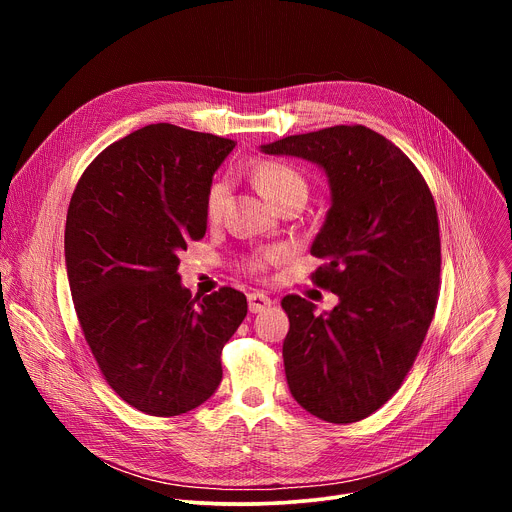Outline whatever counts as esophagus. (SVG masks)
<instances>
[{"label":"esophagus","mask_w":512,"mask_h":512,"mask_svg":"<svg viewBox=\"0 0 512 512\" xmlns=\"http://www.w3.org/2000/svg\"><path fill=\"white\" fill-rule=\"evenodd\" d=\"M247 300H249V310L253 314H259L271 306V300L265 294H261V291H253V294L247 296Z\"/></svg>","instance_id":"1"}]
</instances>
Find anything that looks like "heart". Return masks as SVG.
Instances as JSON below:
<instances>
[{
	"mask_svg": "<svg viewBox=\"0 0 512 512\" xmlns=\"http://www.w3.org/2000/svg\"><path fill=\"white\" fill-rule=\"evenodd\" d=\"M253 180L257 182L261 192L273 204H277L279 200L289 198V196H306L308 194L306 178L296 168H291V166L281 164V162H261V164H257L255 170H253ZM229 192H231V186H229V180H225V178L210 184V188L206 192V198H204V212H206L208 221H218V218L223 216ZM281 257H283V251H279V249L261 251L255 257L249 259L247 269L253 271V273L263 271L269 263H275Z\"/></svg>",
	"mask_w": 512,
	"mask_h": 512,
	"instance_id": "1",
	"label": "heart"
}]
</instances>
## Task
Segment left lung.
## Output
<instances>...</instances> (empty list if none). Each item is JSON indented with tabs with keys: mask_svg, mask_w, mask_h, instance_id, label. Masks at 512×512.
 Wrapping results in <instances>:
<instances>
[{
	"mask_svg": "<svg viewBox=\"0 0 512 512\" xmlns=\"http://www.w3.org/2000/svg\"><path fill=\"white\" fill-rule=\"evenodd\" d=\"M316 164L330 208L310 253L312 279L338 296L324 314L285 296L283 364L294 399L330 423L369 417L401 387L440 294V225L411 160L364 125H336L261 145Z\"/></svg>",
	"mask_w": 512,
	"mask_h": 512,
	"instance_id": "left-lung-1",
	"label": "left lung"
}]
</instances>
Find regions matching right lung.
I'll return each mask as SVG.
<instances>
[{"label":"right lung","mask_w":512,"mask_h":512,"mask_svg":"<svg viewBox=\"0 0 512 512\" xmlns=\"http://www.w3.org/2000/svg\"><path fill=\"white\" fill-rule=\"evenodd\" d=\"M235 141L170 123L111 143L70 198L64 259L87 344L111 389L156 417L182 415L223 381L221 352L247 298L190 296L178 253L206 233L204 198Z\"/></svg>","instance_id":"add662e5"}]
</instances>
